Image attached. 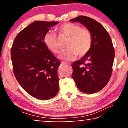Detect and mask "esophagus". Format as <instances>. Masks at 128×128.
I'll return each instance as SVG.
<instances>
[{
	"mask_svg": "<svg viewBox=\"0 0 128 128\" xmlns=\"http://www.w3.org/2000/svg\"><path fill=\"white\" fill-rule=\"evenodd\" d=\"M62 64H68V63H66V62H62Z\"/></svg>",
	"mask_w": 128,
	"mask_h": 128,
	"instance_id": "obj_1",
	"label": "esophagus"
}]
</instances>
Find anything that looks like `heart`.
I'll return each instance as SVG.
<instances>
[{"label": "heart", "mask_w": 128, "mask_h": 128, "mask_svg": "<svg viewBox=\"0 0 128 128\" xmlns=\"http://www.w3.org/2000/svg\"><path fill=\"white\" fill-rule=\"evenodd\" d=\"M59 32L62 36L69 37L68 42V50H63L59 58L66 60H73L78 55L83 56L88 53L92 45V36L89 30L80 28L74 23L67 22L58 28ZM44 43L47 48L54 54L59 51L58 37L53 31L46 32L43 38Z\"/></svg>", "instance_id": "heart-1"}]
</instances>
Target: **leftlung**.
Instances as JSON below:
<instances>
[{"instance_id": "1", "label": "left lung", "mask_w": 128, "mask_h": 128, "mask_svg": "<svg viewBox=\"0 0 128 128\" xmlns=\"http://www.w3.org/2000/svg\"><path fill=\"white\" fill-rule=\"evenodd\" d=\"M70 21L82 24L92 33L90 50L72 66L78 88L86 93H95L102 90L111 78L115 56L111 38L100 23L90 17L80 16Z\"/></svg>"}]
</instances>
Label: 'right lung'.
Here are the masks:
<instances>
[{"mask_svg": "<svg viewBox=\"0 0 128 128\" xmlns=\"http://www.w3.org/2000/svg\"><path fill=\"white\" fill-rule=\"evenodd\" d=\"M55 22L36 21L18 33L11 48L15 78L22 88L36 98L46 100L59 90L58 69L60 62L43 41Z\"/></svg>", "mask_w": 128, "mask_h": 128, "instance_id": "1", "label": "right lung"}]
</instances>
